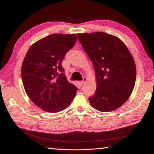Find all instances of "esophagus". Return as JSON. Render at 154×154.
I'll list each match as a JSON object with an SVG mask.
<instances>
[{
	"mask_svg": "<svg viewBox=\"0 0 154 154\" xmlns=\"http://www.w3.org/2000/svg\"><path fill=\"white\" fill-rule=\"evenodd\" d=\"M86 81H87V78L85 77H83V80L82 81V82H80V83L82 85H83L85 82H86Z\"/></svg>",
	"mask_w": 154,
	"mask_h": 154,
	"instance_id": "34e87169",
	"label": "esophagus"
}]
</instances>
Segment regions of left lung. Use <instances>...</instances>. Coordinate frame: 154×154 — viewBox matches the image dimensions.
Here are the masks:
<instances>
[{"label":"left lung","mask_w":154,"mask_h":154,"mask_svg":"<svg viewBox=\"0 0 154 154\" xmlns=\"http://www.w3.org/2000/svg\"><path fill=\"white\" fill-rule=\"evenodd\" d=\"M78 40L94 67L96 87L90 103L96 110L109 112L128 99L136 81V66L125 44L105 32L77 34Z\"/></svg>","instance_id":"1"}]
</instances>
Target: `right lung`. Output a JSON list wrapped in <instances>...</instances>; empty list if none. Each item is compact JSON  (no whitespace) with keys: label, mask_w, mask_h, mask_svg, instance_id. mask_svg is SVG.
<instances>
[{"label":"right lung","mask_w":154,"mask_h":154,"mask_svg":"<svg viewBox=\"0 0 154 154\" xmlns=\"http://www.w3.org/2000/svg\"><path fill=\"white\" fill-rule=\"evenodd\" d=\"M77 36L54 34L31 45L23 61L21 75L32 103L49 113L61 111L71 105L77 88L67 81L62 62L75 45Z\"/></svg>","instance_id":"1"}]
</instances>
